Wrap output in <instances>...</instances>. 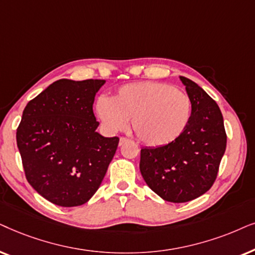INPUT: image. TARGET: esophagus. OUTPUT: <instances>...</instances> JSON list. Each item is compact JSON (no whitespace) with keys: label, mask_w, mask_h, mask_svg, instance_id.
Wrapping results in <instances>:
<instances>
[{"label":"esophagus","mask_w":255,"mask_h":255,"mask_svg":"<svg viewBox=\"0 0 255 255\" xmlns=\"http://www.w3.org/2000/svg\"><path fill=\"white\" fill-rule=\"evenodd\" d=\"M129 140H128L127 137H120V141H119V145H122V144H125L126 142H128Z\"/></svg>","instance_id":"esophagus-1"}]
</instances>
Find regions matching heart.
I'll return each instance as SVG.
<instances>
[{
    "label": "heart",
    "instance_id": "heart-1",
    "mask_svg": "<svg viewBox=\"0 0 255 255\" xmlns=\"http://www.w3.org/2000/svg\"><path fill=\"white\" fill-rule=\"evenodd\" d=\"M96 111L111 133L131 129L140 141L150 147H162L177 140L191 119V100L171 85L154 81L128 84L114 97H100Z\"/></svg>",
    "mask_w": 255,
    "mask_h": 255
}]
</instances>
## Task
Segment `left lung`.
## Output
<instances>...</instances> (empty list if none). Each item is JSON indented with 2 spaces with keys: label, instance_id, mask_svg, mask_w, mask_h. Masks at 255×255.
I'll return each instance as SVG.
<instances>
[{
  "label": "left lung",
  "instance_id": "left-lung-1",
  "mask_svg": "<svg viewBox=\"0 0 255 255\" xmlns=\"http://www.w3.org/2000/svg\"><path fill=\"white\" fill-rule=\"evenodd\" d=\"M191 100V119L170 144L142 148L140 171L152 191L171 203H185L213 185L226 149L222 112L195 81L179 77Z\"/></svg>",
  "mask_w": 255,
  "mask_h": 255
}]
</instances>
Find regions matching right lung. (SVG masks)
Listing matches in <instances>:
<instances>
[{
    "label": "right lung",
    "instance_id": "obj_1",
    "mask_svg": "<svg viewBox=\"0 0 255 255\" xmlns=\"http://www.w3.org/2000/svg\"><path fill=\"white\" fill-rule=\"evenodd\" d=\"M105 80L54 81L23 111L16 140L29 184L53 204L91 199L117 151L119 137L97 131L94 98Z\"/></svg>",
    "mask_w": 255,
    "mask_h": 255
}]
</instances>
